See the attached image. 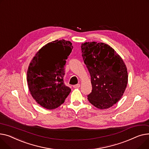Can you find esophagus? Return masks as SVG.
<instances>
[{
  "label": "esophagus",
  "mask_w": 149,
  "mask_h": 149,
  "mask_svg": "<svg viewBox=\"0 0 149 149\" xmlns=\"http://www.w3.org/2000/svg\"><path fill=\"white\" fill-rule=\"evenodd\" d=\"M80 86H81L80 84H76V85H73V88H79Z\"/></svg>",
  "instance_id": "esophagus-1"
}]
</instances>
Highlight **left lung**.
<instances>
[{
    "instance_id": "8db88e82",
    "label": "left lung",
    "mask_w": 149,
    "mask_h": 149,
    "mask_svg": "<svg viewBox=\"0 0 149 149\" xmlns=\"http://www.w3.org/2000/svg\"><path fill=\"white\" fill-rule=\"evenodd\" d=\"M81 50L91 76L92 91L87 95L88 101L100 109L112 107L127 86L128 75L124 61L114 49L103 42L82 43Z\"/></svg>"
}]
</instances>
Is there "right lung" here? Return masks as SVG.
Listing matches in <instances>:
<instances>
[{"label":"right lung","mask_w":149,"mask_h":149,"mask_svg":"<svg viewBox=\"0 0 149 149\" xmlns=\"http://www.w3.org/2000/svg\"><path fill=\"white\" fill-rule=\"evenodd\" d=\"M73 47L64 40L44 46L29 65L27 81L34 100L41 107L54 109L62 104L71 89L64 84V65Z\"/></svg>","instance_id":"obj_1"}]
</instances>
